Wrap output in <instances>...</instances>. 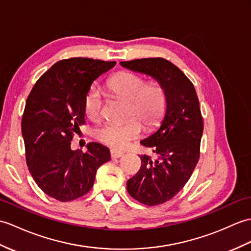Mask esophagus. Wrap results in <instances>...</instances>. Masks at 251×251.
Returning <instances> with one entry per match:
<instances>
[{
  "label": "esophagus",
  "instance_id": "obj_1",
  "mask_svg": "<svg viewBox=\"0 0 251 251\" xmlns=\"http://www.w3.org/2000/svg\"><path fill=\"white\" fill-rule=\"evenodd\" d=\"M110 154H111L112 158H120V157H122V156L124 155L123 152H121V151H118V150H111V152H110Z\"/></svg>",
  "mask_w": 251,
  "mask_h": 251
}]
</instances>
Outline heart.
I'll return each instance as SVG.
<instances>
[{"label":"heart","mask_w":251,"mask_h":251,"mask_svg":"<svg viewBox=\"0 0 251 251\" xmlns=\"http://www.w3.org/2000/svg\"><path fill=\"white\" fill-rule=\"evenodd\" d=\"M108 89L113 94L130 101L128 115L136 116L144 125L154 126L164 118L168 104V96L164 86L157 82L148 83L142 75L123 72L110 78ZM102 95L96 87L87 92L84 98V112L87 118L96 120L101 115ZM141 133V125L136 119L124 123H106L98 127L95 135L98 140L113 148H124Z\"/></svg>","instance_id":"heart-1"}]
</instances>
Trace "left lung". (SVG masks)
I'll return each mask as SVG.
<instances>
[{"label": "left lung", "mask_w": 251, "mask_h": 251, "mask_svg": "<svg viewBox=\"0 0 251 251\" xmlns=\"http://www.w3.org/2000/svg\"><path fill=\"white\" fill-rule=\"evenodd\" d=\"M129 71L151 75L164 86L168 104L160 127L140 141L152 149L141 155V168L127 180V190L142 204H162L188 182L200 157L203 119L194 84L174 64L161 57L121 62Z\"/></svg>", "instance_id": "1"}]
</instances>
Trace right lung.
Returning <instances> with one entry per match:
<instances>
[{
    "label": "right lung",
    "instance_id": "obj_1",
    "mask_svg": "<svg viewBox=\"0 0 251 251\" xmlns=\"http://www.w3.org/2000/svg\"><path fill=\"white\" fill-rule=\"evenodd\" d=\"M115 62L72 57L51 66L26 99L21 130L31 176L46 195L61 202L89 192L97 169L111 158L104 145L90 142L86 153L71 141L85 122L84 98L92 83Z\"/></svg>",
    "mask_w": 251,
    "mask_h": 251
}]
</instances>
